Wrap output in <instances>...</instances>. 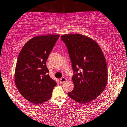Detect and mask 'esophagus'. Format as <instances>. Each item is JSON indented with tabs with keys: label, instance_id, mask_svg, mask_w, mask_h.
<instances>
[{
	"label": "esophagus",
	"instance_id": "esophagus-1",
	"mask_svg": "<svg viewBox=\"0 0 127 127\" xmlns=\"http://www.w3.org/2000/svg\"><path fill=\"white\" fill-rule=\"evenodd\" d=\"M67 79L64 77H62V78H60V83H61V84H63L64 83H65V81H66Z\"/></svg>",
	"mask_w": 127,
	"mask_h": 127
}]
</instances>
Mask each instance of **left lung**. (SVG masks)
I'll return each instance as SVG.
<instances>
[{
	"label": "left lung",
	"mask_w": 127,
	"mask_h": 127,
	"mask_svg": "<svg viewBox=\"0 0 127 127\" xmlns=\"http://www.w3.org/2000/svg\"><path fill=\"white\" fill-rule=\"evenodd\" d=\"M61 39L68 49L74 72V87L68 95L81 104L94 100L107 83L108 70L101 49L92 38L80 34L63 35Z\"/></svg>",
	"instance_id": "8db88e82"
}]
</instances>
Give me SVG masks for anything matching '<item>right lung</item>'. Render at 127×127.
<instances>
[{"mask_svg":"<svg viewBox=\"0 0 127 127\" xmlns=\"http://www.w3.org/2000/svg\"><path fill=\"white\" fill-rule=\"evenodd\" d=\"M59 36H36L20 52L14 73L15 84L21 95L29 101L40 104L51 98L57 83L47 74L46 61Z\"/></svg>","mask_w":127,"mask_h":127,"instance_id":"add662e5","label":"right lung"}]
</instances>
